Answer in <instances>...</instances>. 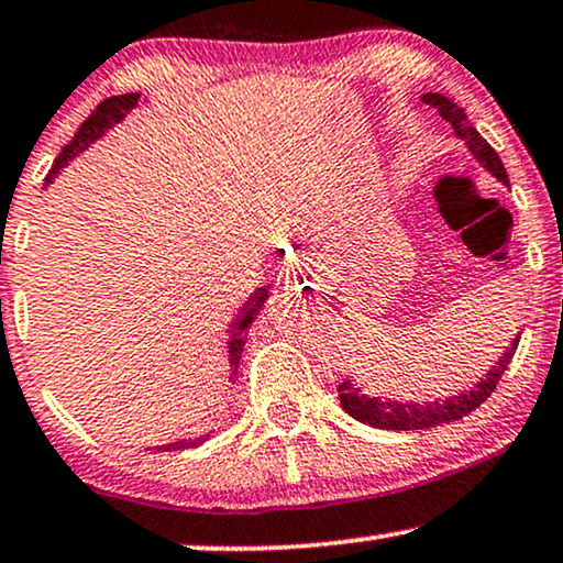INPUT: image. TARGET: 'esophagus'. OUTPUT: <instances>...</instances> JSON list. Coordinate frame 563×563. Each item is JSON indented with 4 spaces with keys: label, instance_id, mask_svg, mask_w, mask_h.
<instances>
[{
    "label": "esophagus",
    "instance_id": "1",
    "mask_svg": "<svg viewBox=\"0 0 563 563\" xmlns=\"http://www.w3.org/2000/svg\"><path fill=\"white\" fill-rule=\"evenodd\" d=\"M277 283H280L283 290H290V294L303 296V294H314L317 286L311 283L309 277V267L301 257H290L283 262L280 273H277Z\"/></svg>",
    "mask_w": 563,
    "mask_h": 563
}]
</instances>
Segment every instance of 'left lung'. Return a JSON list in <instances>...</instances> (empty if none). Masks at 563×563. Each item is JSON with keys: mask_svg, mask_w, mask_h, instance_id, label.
Instances as JSON below:
<instances>
[{"mask_svg": "<svg viewBox=\"0 0 563 563\" xmlns=\"http://www.w3.org/2000/svg\"><path fill=\"white\" fill-rule=\"evenodd\" d=\"M421 101L429 103L431 109H437L439 117L446 119V122L452 124L454 134L465 142L467 151L473 153V158L478 161L490 176H496V179L509 187L507 168H504L499 153H496L494 147L481 137V132L475 130L471 119H467L465 109H460L452 98L441 96V92H423ZM517 345H519V334L507 345V351L501 353V358L488 368V374L481 376V382L475 384V387L465 389V393L460 395L446 397V400H433V402L382 400V397L364 395V389H361L358 384L345 379L338 387L340 405H343V410L347 416H353L355 421L374 426V429H387V431H418V429H433V426L450 423V421H460V418H465L467 412L478 408L481 402L488 400L490 393L496 389V384H499L501 374L507 372L511 358H515Z\"/></svg>", "mask_w": 563, "mask_h": 563, "instance_id": "8db88e82", "label": "left lung"}]
</instances>
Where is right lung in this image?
I'll use <instances>...</instances> for the list:
<instances>
[{
  "mask_svg": "<svg viewBox=\"0 0 563 563\" xmlns=\"http://www.w3.org/2000/svg\"><path fill=\"white\" fill-rule=\"evenodd\" d=\"M140 98H142L140 92H124V96H111V98H106V101H103L101 106H98V109L92 111L88 119H85V124L80 126V130H77L73 142H69V145H64V151L59 153V158L54 161L52 170H48L46 184H52V181L56 179V174H59V170H62L64 166H69V161L77 158V155H80L82 151H88L92 142L101 140L103 134L109 132L113 124L122 122L126 113H130V111L134 109V106H137ZM267 296H269L267 286H265V288H257L252 296L246 298V303L241 306L239 314L233 317L231 330H229V332H231V334H229L231 382L236 379V374H239V361H241V353H244V343H246L249 327H252L254 319L260 317V311H262V306H265ZM208 439H210V433H202V437H195V439L170 441V444H163V446H158V450H163V452H181V450H191V446H199V444H202V441H208Z\"/></svg>",
  "mask_w": 563,
  "mask_h": 563,
  "instance_id": "add662e5",
  "label": "right lung"
}]
</instances>
